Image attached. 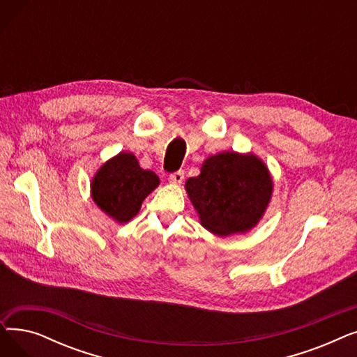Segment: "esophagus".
<instances>
[{
  "mask_svg": "<svg viewBox=\"0 0 357 357\" xmlns=\"http://www.w3.org/2000/svg\"><path fill=\"white\" fill-rule=\"evenodd\" d=\"M169 181L174 183H181L183 181V171H176L174 174L169 175Z\"/></svg>",
  "mask_w": 357,
  "mask_h": 357,
  "instance_id": "1",
  "label": "esophagus"
}]
</instances>
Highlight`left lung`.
<instances>
[{"label":"left lung","instance_id":"left-lung-1","mask_svg":"<svg viewBox=\"0 0 357 357\" xmlns=\"http://www.w3.org/2000/svg\"><path fill=\"white\" fill-rule=\"evenodd\" d=\"M185 191L201 226L227 237L250 231L264 218L273 181L259 156L229 150L205 159L199 175L186 179Z\"/></svg>","mask_w":357,"mask_h":357}]
</instances>
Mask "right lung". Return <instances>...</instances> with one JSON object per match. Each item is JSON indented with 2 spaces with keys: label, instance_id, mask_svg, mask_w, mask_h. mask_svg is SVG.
Returning a JSON list of instances; mask_svg holds the SVG:
<instances>
[{
  "label": "right lung",
  "instance_id": "right-lung-1",
  "mask_svg": "<svg viewBox=\"0 0 357 357\" xmlns=\"http://www.w3.org/2000/svg\"><path fill=\"white\" fill-rule=\"evenodd\" d=\"M159 183V176L140 167L133 153L120 152L104 162L91 179V198L104 214L124 224L139 214L143 199Z\"/></svg>",
  "mask_w": 357,
  "mask_h": 357
}]
</instances>
